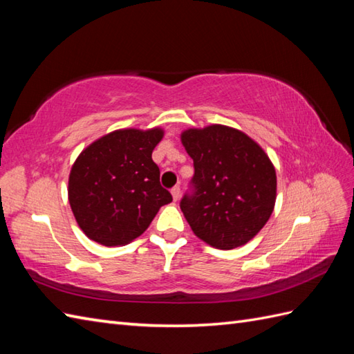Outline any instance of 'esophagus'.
Returning <instances> with one entry per match:
<instances>
[{"label":"esophagus","instance_id":"1","mask_svg":"<svg viewBox=\"0 0 354 354\" xmlns=\"http://www.w3.org/2000/svg\"><path fill=\"white\" fill-rule=\"evenodd\" d=\"M170 193H171L173 199L178 201V199H179V194H181V189H179V185H175V187H173V189L170 190Z\"/></svg>","mask_w":354,"mask_h":354}]
</instances>
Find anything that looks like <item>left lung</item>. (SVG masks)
Segmentation results:
<instances>
[{"label": "left lung", "mask_w": 354, "mask_h": 354, "mask_svg": "<svg viewBox=\"0 0 354 354\" xmlns=\"http://www.w3.org/2000/svg\"><path fill=\"white\" fill-rule=\"evenodd\" d=\"M181 141L194 175L179 205L193 232L217 250L248 243L275 205V169L265 150L222 124L184 131Z\"/></svg>", "instance_id": "8db88e82"}]
</instances>
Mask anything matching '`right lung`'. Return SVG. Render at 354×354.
Wrapping results in <instances>:
<instances>
[{
	"label": "right lung",
	"mask_w": 354,
	"mask_h": 354,
	"mask_svg": "<svg viewBox=\"0 0 354 354\" xmlns=\"http://www.w3.org/2000/svg\"><path fill=\"white\" fill-rule=\"evenodd\" d=\"M162 129H120L89 145L73 164L68 199L79 227L97 243L120 246L147 230L171 202L152 152Z\"/></svg>",
	"instance_id": "right-lung-1"
}]
</instances>
